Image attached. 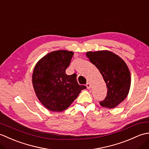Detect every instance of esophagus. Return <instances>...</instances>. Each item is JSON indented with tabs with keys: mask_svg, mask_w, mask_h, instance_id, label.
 <instances>
[{
	"mask_svg": "<svg viewBox=\"0 0 149 149\" xmlns=\"http://www.w3.org/2000/svg\"><path fill=\"white\" fill-rule=\"evenodd\" d=\"M86 87H87L88 89H90V88H91V84L90 83H89V82L86 83Z\"/></svg>",
	"mask_w": 149,
	"mask_h": 149,
	"instance_id": "esophagus-1",
	"label": "esophagus"
}]
</instances>
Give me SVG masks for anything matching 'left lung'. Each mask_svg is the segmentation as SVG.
Masks as SVG:
<instances>
[{"label":"left lung","instance_id":"obj_1","mask_svg":"<svg viewBox=\"0 0 149 149\" xmlns=\"http://www.w3.org/2000/svg\"><path fill=\"white\" fill-rule=\"evenodd\" d=\"M86 56L100 71L107 86V95L100 104L114 108L124 100L130 89L131 74L127 65L118 55L107 50L88 52Z\"/></svg>","mask_w":149,"mask_h":149}]
</instances>
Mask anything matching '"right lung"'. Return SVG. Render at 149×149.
<instances>
[{
	"label": "right lung",
	"mask_w": 149,
	"mask_h": 149,
	"mask_svg": "<svg viewBox=\"0 0 149 149\" xmlns=\"http://www.w3.org/2000/svg\"><path fill=\"white\" fill-rule=\"evenodd\" d=\"M74 52L57 50L49 53L36 63L33 73V85L38 99L51 111L67 109L86 87L79 85L77 75L66 74Z\"/></svg>",
	"instance_id": "obj_1"
}]
</instances>
